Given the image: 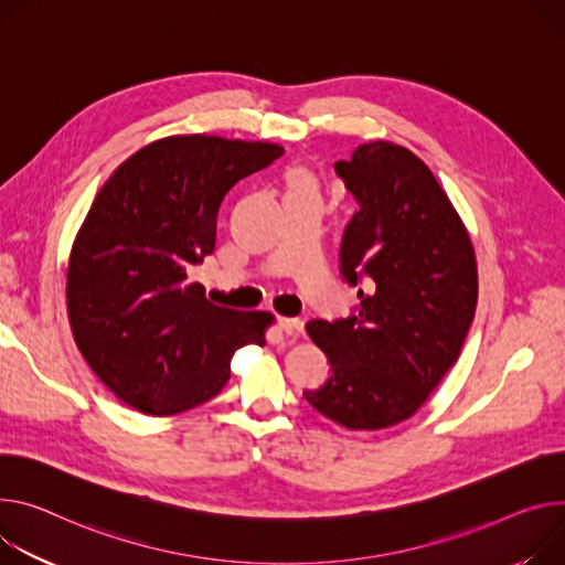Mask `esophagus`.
<instances>
[{
  "mask_svg": "<svg viewBox=\"0 0 565 565\" xmlns=\"http://www.w3.org/2000/svg\"><path fill=\"white\" fill-rule=\"evenodd\" d=\"M277 324H279V329H281L284 333H288V335H292V338H299V335L303 333V322L297 320V318H279Z\"/></svg>",
  "mask_w": 565,
  "mask_h": 565,
  "instance_id": "obj_1",
  "label": "esophagus"
}]
</instances>
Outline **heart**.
<instances>
[{
    "mask_svg": "<svg viewBox=\"0 0 565 565\" xmlns=\"http://www.w3.org/2000/svg\"><path fill=\"white\" fill-rule=\"evenodd\" d=\"M286 189H288V198L318 193V180L309 169H295L286 178Z\"/></svg>",
    "mask_w": 565,
    "mask_h": 565,
    "instance_id": "b5f03b06",
    "label": "heart"
}]
</instances>
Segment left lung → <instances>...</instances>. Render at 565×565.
Here are the masks:
<instances>
[{"mask_svg":"<svg viewBox=\"0 0 565 565\" xmlns=\"http://www.w3.org/2000/svg\"><path fill=\"white\" fill-rule=\"evenodd\" d=\"M335 173L358 202L342 234L340 275L365 288L349 318L306 324L331 376L303 398L344 428L381 430L413 417L455 365L476 316V254L415 152L363 143L335 162Z\"/></svg>","mask_w":565,"mask_h":565,"instance_id":"8db88e82","label":"left lung"}]
</instances>
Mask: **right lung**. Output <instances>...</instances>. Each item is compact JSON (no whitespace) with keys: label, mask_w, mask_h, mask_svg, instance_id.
Masks as SVG:
<instances>
[{"label":"right lung","mask_w":565,"mask_h":565,"mask_svg":"<svg viewBox=\"0 0 565 565\" xmlns=\"http://www.w3.org/2000/svg\"><path fill=\"white\" fill-rule=\"evenodd\" d=\"M284 148L210 135L152 141L96 193L67 268L74 340L124 403L169 417L214 398L236 349L266 344L273 316L204 297L195 266L216 245L230 189Z\"/></svg>","instance_id":"1"}]
</instances>
